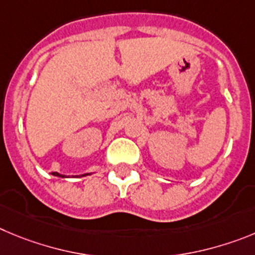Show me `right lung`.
<instances>
[{
	"mask_svg": "<svg viewBox=\"0 0 255 255\" xmlns=\"http://www.w3.org/2000/svg\"><path fill=\"white\" fill-rule=\"evenodd\" d=\"M54 175L61 176V178H65V175H62V174H58V173H54ZM85 175H89V174H82V176H85Z\"/></svg>",
	"mask_w": 255,
	"mask_h": 255,
	"instance_id": "obj_1",
	"label": "right lung"
}]
</instances>
